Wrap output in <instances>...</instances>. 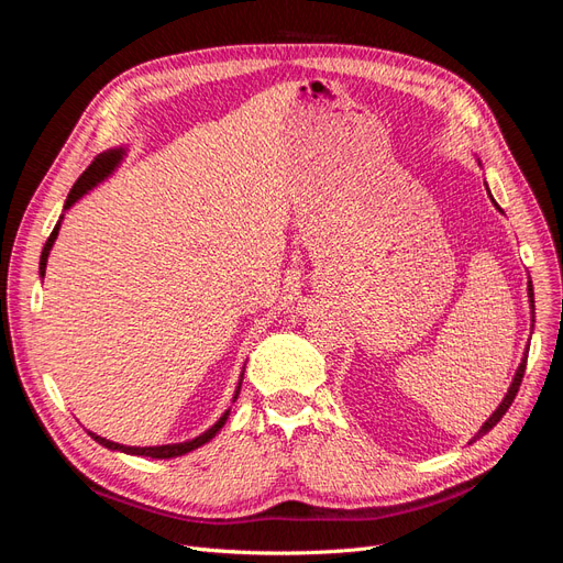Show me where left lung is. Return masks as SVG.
Listing matches in <instances>:
<instances>
[{"instance_id":"1","label":"left lung","mask_w":563,"mask_h":563,"mask_svg":"<svg viewBox=\"0 0 563 563\" xmlns=\"http://www.w3.org/2000/svg\"><path fill=\"white\" fill-rule=\"evenodd\" d=\"M528 298H531V310H536V300H533V284L528 282ZM526 360H528V347H526V354H523V360H521V364H519V368H517V376H515V380H512V385H509V389H507V395H505V399H503V404L496 408V411H493V416L482 424V430L474 434V439H479V437H484L488 430H493L496 428V424L500 422V418L507 413V408L512 406V401H515V397H517V391H519V387H521V380H523V373H526ZM472 439V441H474Z\"/></svg>"}]
</instances>
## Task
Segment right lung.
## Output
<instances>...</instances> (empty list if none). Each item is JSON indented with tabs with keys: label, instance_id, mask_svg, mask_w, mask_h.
<instances>
[{
	"label": "right lung",
	"instance_id": "add662e5",
	"mask_svg": "<svg viewBox=\"0 0 563 563\" xmlns=\"http://www.w3.org/2000/svg\"><path fill=\"white\" fill-rule=\"evenodd\" d=\"M119 159H122V150H108V152H103V155H98L91 164H89V168L87 172H84L79 178H77V183L73 185V190H70V195H67V199H65V209H70L73 203L79 199V197H84L87 195L91 187L96 185V183H100L103 180L106 176H110L112 174V168L119 164ZM63 218V216H60ZM58 230H60V220L56 223V228H54V232L48 234V240H46V244H44V249H42V258H40V275L44 277V272H46V261H48V251H51V246H54V242H56V236H58ZM240 389H242V380H240V385H236V391H234V399L240 397ZM228 416H230V411H225L223 416H220V420L213 424V428H209L207 432L203 434H199L197 439H192V441H183V444H166V446H122V444H114V441H108V439H103V437H98V434H93V432H89L91 434V439H96L98 444H103L106 449H112V451H122V453H129V455H143V457H157V460H162V457H176V455H185V453H190V451H195V449H199V446H203L207 444V441H211L218 432H220V428H223L225 424V420H228Z\"/></svg>",
	"mask_w": 563,
	"mask_h": 563
}]
</instances>
